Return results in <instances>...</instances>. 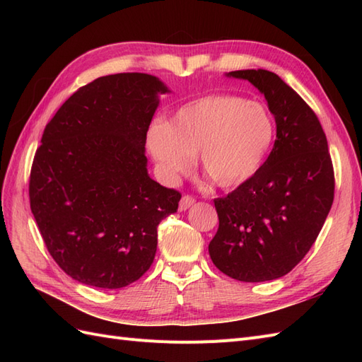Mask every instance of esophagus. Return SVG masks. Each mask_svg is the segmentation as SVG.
<instances>
[{
  "label": "esophagus",
  "mask_w": 362,
  "mask_h": 362,
  "mask_svg": "<svg viewBox=\"0 0 362 362\" xmlns=\"http://www.w3.org/2000/svg\"><path fill=\"white\" fill-rule=\"evenodd\" d=\"M196 201H194V198H192V196H189V194H185V196H182L181 198V201H180V211H185V210H189V208L194 204Z\"/></svg>",
  "instance_id": "obj_1"
}]
</instances>
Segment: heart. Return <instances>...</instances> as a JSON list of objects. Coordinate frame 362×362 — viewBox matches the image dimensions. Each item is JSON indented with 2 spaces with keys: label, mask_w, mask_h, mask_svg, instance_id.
<instances>
[{
  "label": "heart",
  "mask_w": 362,
  "mask_h": 362,
  "mask_svg": "<svg viewBox=\"0 0 362 362\" xmlns=\"http://www.w3.org/2000/svg\"><path fill=\"white\" fill-rule=\"evenodd\" d=\"M275 136L264 105L231 95H210L185 104L170 122L156 119L146 145L163 180L189 173L199 154L202 170L222 189L246 184L261 168Z\"/></svg>",
  "instance_id": "b5f03b06"
}]
</instances>
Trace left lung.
<instances>
[{
	"label": "left lung",
	"mask_w": 362,
	"mask_h": 362,
	"mask_svg": "<svg viewBox=\"0 0 362 362\" xmlns=\"http://www.w3.org/2000/svg\"><path fill=\"white\" fill-rule=\"evenodd\" d=\"M275 116L270 156L246 184L214 199L218 229L208 245L229 278L264 282L287 275L315 242L334 202V169L325 131L302 98L276 74L243 69Z\"/></svg>",
	"instance_id": "obj_1"
}]
</instances>
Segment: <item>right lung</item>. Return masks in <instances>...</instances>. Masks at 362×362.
Instances as JSON below:
<instances>
[{
    "label": "right lung",
    "instance_id": "right-lung-1",
    "mask_svg": "<svg viewBox=\"0 0 362 362\" xmlns=\"http://www.w3.org/2000/svg\"><path fill=\"white\" fill-rule=\"evenodd\" d=\"M168 86L154 75L100 76L64 103L42 136L30 206L60 269L86 286L115 290L151 267L157 226L180 192L148 173L146 133Z\"/></svg>",
    "mask_w": 362,
    "mask_h": 362
}]
</instances>
